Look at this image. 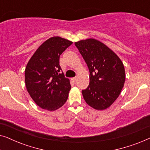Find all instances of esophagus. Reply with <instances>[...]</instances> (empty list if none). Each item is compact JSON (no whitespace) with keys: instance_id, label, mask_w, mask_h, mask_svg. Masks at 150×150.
<instances>
[{"instance_id":"34e87169","label":"esophagus","mask_w":150,"mask_h":150,"mask_svg":"<svg viewBox=\"0 0 150 150\" xmlns=\"http://www.w3.org/2000/svg\"><path fill=\"white\" fill-rule=\"evenodd\" d=\"M71 81H72L74 83H76L77 81V78H73V79H71Z\"/></svg>"}]
</instances>
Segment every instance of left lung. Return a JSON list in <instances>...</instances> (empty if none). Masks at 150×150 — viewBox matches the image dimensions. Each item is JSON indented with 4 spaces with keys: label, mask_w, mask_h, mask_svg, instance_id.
Segmentation results:
<instances>
[{
    "label": "left lung",
    "mask_w": 150,
    "mask_h": 150,
    "mask_svg": "<svg viewBox=\"0 0 150 150\" xmlns=\"http://www.w3.org/2000/svg\"><path fill=\"white\" fill-rule=\"evenodd\" d=\"M89 70V85L82 91L86 103L102 110L113 104L124 87L126 73L120 57L111 49L94 38L74 43Z\"/></svg>",
    "instance_id": "1"
}]
</instances>
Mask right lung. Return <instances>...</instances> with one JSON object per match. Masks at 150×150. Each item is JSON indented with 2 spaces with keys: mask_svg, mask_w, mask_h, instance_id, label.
I'll return each instance as SVG.
<instances>
[{
  "mask_svg": "<svg viewBox=\"0 0 150 150\" xmlns=\"http://www.w3.org/2000/svg\"><path fill=\"white\" fill-rule=\"evenodd\" d=\"M72 42L59 36L45 41L28 61L24 71L28 93L37 105L54 111L66 102L70 81L61 73L59 57Z\"/></svg>",
  "mask_w": 150,
  "mask_h": 150,
  "instance_id": "right-lung-1",
  "label": "right lung"
}]
</instances>
